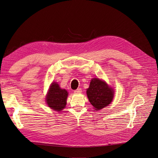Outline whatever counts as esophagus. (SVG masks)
Here are the masks:
<instances>
[{"mask_svg": "<svg viewBox=\"0 0 158 158\" xmlns=\"http://www.w3.org/2000/svg\"><path fill=\"white\" fill-rule=\"evenodd\" d=\"M74 93L75 94H80L81 93V89L80 88H78L77 89V90H74Z\"/></svg>", "mask_w": 158, "mask_h": 158, "instance_id": "obj_1", "label": "esophagus"}]
</instances>
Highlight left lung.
I'll use <instances>...</instances> for the list:
<instances>
[{"label": "left lung", "mask_w": 158, "mask_h": 158, "mask_svg": "<svg viewBox=\"0 0 158 158\" xmlns=\"http://www.w3.org/2000/svg\"><path fill=\"white\" fill-rule=\"evenodd\" d=\"M88 99L94 110H98L107 106L113 100L114 91L105 81L98 78H93L87 89Z\"/></svg>", "instance_id": "left-lung-1"}]
</instances>
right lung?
Masks as SVG:
<instances>
[{
	"label": "right lung",
	"instance_id": "obj_1",
	"mask_svg": "<svg viewBox=\"0 0 158 158\" xmlns=\"http://www.w3.org/2000/svg\"><path fill=\"white\" fill-rule=\"evenodd\" d=\"M67 96L68 93L65 89L60 87L57 82H52L46 97V102L49 107L60 112L65 108Z\"/></svg>",
	"mask_w": 158,
	"mask_h": 158
}]
</instances>
